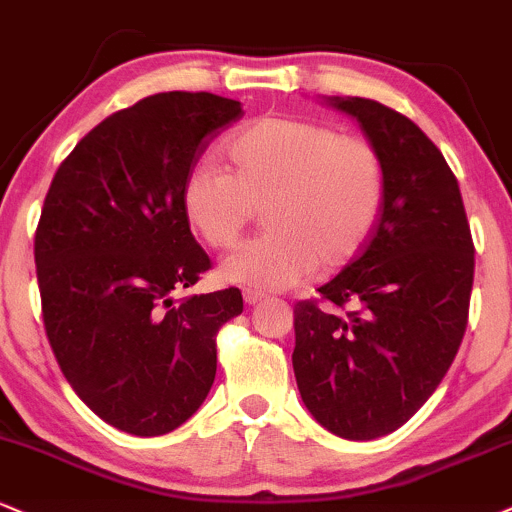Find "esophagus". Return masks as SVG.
Instances as JSON below:
<instances>
[{"label":"esophagus","instance_id":"1","mask_svg":"<svg viewBox=\"0 0 512 512\" xmlns=\"http://www.w3.org/2000/svg\"><path fill=\"white\" fill-rule=\"evenodd\" d=\"M263 297H266V294L258 292V290H244V302L249 304V306L263 302Z\"/></svg>","mask_w":512,"mask_h":512}]
</instances>
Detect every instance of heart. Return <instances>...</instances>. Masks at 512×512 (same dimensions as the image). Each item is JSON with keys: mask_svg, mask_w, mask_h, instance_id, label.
I'll return each instance as SVG.
<instances>
[{"mask_svg": "<svg viewBox=\"0 0 512 512\" xmlns=\"http://www.w3.org/2000/svg\"><path fill=\"white\" fill-rule=\"evenodd\" d=\"M232 172L198 162L182 186L184 218L203 242L227 249L263 210L268 230L222 261V278L285 290L314 266L350 263L374 232L386 167L369 138L311 117L273 114L227 143Z\"/></svg>", "mask_w": 512, "mask_h": 512, "instance_id": "obj_1", "label": "heart"}]
</instances>
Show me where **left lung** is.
Returning <instances> with one entry per match:
<instances>
[{
    "mask_svg": "<svg viewBox=\"0 0 512 512\" xmlns=\"http://www.w3.org/2000/svg\"><path fill=\"white\" fill-rule=\"evenodd\" d=\"M352 114L386 167L362 254L294 304L292 366L309 412L350 441L400 429L448 374L470 316L474 242L460 186L431 138L369 98Z\"/></svg>",
    "mask_w": 512,
    "mask_h": 512,
    "instance_id": "1",
    "label": "left lung"
}]
</instances>
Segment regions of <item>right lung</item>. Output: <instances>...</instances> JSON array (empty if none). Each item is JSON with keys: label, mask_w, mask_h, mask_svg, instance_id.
Returning <instances> with one entry per match:
<instances>
[{"label": "right lung", "mask_w": 512, "mask_h": 512, "mask_svg": "<svg viewBox=\"0 0 512 512\" xmlns=\"http://www.w3.org/2000/svg\"><path fill=\"white\" fill-rule=\"evenodd\" d=\"M213 93H158L110 114L66 155L35 230L42 323L59 369L102 422L174 431L206 400L237 287L174 299L213 268L182 208L186 174L242 117Z\"/></svg>", "instance_id": "right-lung-1"}]
</instances>
